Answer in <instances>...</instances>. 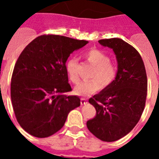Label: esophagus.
Listing matches in <instances>:
<instances>
[{
	"mask_svg": "<svg viewBox=\"0 0 159 159\" xmlns=\"http://www.w3.org/2000/svg\"><path fill=\"white\" fill-rule=\"evenodd\" d=\"M88 101H87V99L85 98H80V103L81 105H84V104H86Z\"/></svg>",
	"mask_w": 159,
	"mask_h": 159,
	"instance_id": "obj_1",
	"label": "esophagus"
}]
</instances>
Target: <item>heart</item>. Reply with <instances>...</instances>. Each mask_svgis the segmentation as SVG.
Returning a JSON list of instances; mask_svg holds the SVG:
<instances>
[{
    "label": "heart",
    "instance_id": "heart-1",
    "mask_svg": "<svg viewBox=\"0 0 159 159\" xmlns=\"http://www.w3.org/2000/svg\"><path fill=\"white\" fill-rule=\"evenodd\" d=\"M84 57L94 66V70L90 74L92 80L84 81L75 88V92L78 95H88L96 92L100 88H107L115 81L117 75V67L111 61L110 56L105 52L96 48H92L84 53ZM78 60L71 58L66 64V71L70 81L74 84H78L80 77L77 72Z\"/></svg>",
    "mask_w": 159,
    "mask_h": 159
}]
</instances>
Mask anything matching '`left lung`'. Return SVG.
Returning a JSON list of instances; mask_svg holds the SVG:
<instances>
[{"label":"left lung","instance_id":"8db88e82","mask_svg":"<svg viewBox=\"0 0 159 159\" xmlns=\"http://www.w3.org/2000/svg\"><path fill=\"white\" fill-rule=\"evenodd\" d=\"M99 43L113 49L118 71L111 85L89 99L96 114L87 127L102 141L114 142L128 134L139 121L147 95V72L140 54L128 43L119 38L102 39Z\"/></svg>","mask_w":159,"mask_h":159}]
</instances>
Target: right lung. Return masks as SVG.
Masks as SVG:
<instances>
[{"label": "right lung", "instance_id": "right-lung-1", "mask_svg": "<svg viewBox=\"0 0 159 159\" xmlns=\"http://www.w3.org/2000/svg\"><path fill=\"white\" fill-rule=\"evenodd\" d=\"M88 41L42 35L18 57L11 79V99L18 123L31 135L46 138L64 127L67 115L80 105L68 84L66 61Z\"/></svg>", "mask_w": 159, "mask_h": 159}]
</instances>
